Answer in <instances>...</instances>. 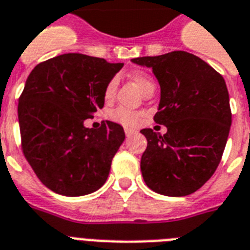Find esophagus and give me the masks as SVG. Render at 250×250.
Listing matches in <instances>:
<instances>
[{
    "label": "esophagus",
    "mask_w": 250,
    "mask_h": 250,
    "mask_svg": "<svg viewBox=\"0 0 250 250\" xmlns=\"http://www.w3.org/2000/svg\"><path fill=\"white\" fill-rule=\"evenodd\" d=\"M125 136H127V137H131L132 135H135L136 133L135 129H132V128H125Z\"/></svg>",
    "instance_id": "obj_1"
}]
</instances>
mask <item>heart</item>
I'll list each match as a JSON object with an SVG mask.
<instances>
[{
  "mask_svg": "<svg viewBox=\"0 0 250 250\" xmlns=\"http://www.w3.org/2000/svg\"><path fill=\"white\" fill-rule=\"evenodd\" d=\"M131 79L135 82L137 88L143 93L155 88L154 81L145 72H133L131 74ZM115 88H117V81L115 79H110L104 88L105 100H111L113 99L115 93ZM109 117H110L111 121L117 122L119 125H125V127H133V125H139V122L141 121V114L140 113L128 110L125 107H117V109L111 111Z\"/></svg>",
  "mask_w": 250,
  "mask_h": 250,
  "instance_id": "heart-1",
  "label": "heart"
}]
</instances>
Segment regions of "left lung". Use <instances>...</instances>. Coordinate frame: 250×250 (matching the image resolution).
Listing matches in <instances>:
<instances>
[{"label": "left lung", "mask_w": 250, "mask_h": 250, "mask_svg": "<svg viewBox=\"0 0 250 250\" xmlns=\"http://www.w3.org/2000/svg\"><path fill=\"white\" fill-rule=\"evenodd\" d=\"M132 62L153 68L160 84L154 121L167 127L164 135L141 129L147 140L140 163L144 181L162 195H190L212 177L224 154L231 125L226 82L208 62L186 51Z\"/></svg>", "instance_id": "8db88e82"}]
</instances>
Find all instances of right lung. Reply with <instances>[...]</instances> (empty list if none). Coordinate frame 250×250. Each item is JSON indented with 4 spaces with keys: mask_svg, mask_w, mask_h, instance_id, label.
Masks as SVG:
<instances>
[{
    "mask_svg": "<svg viewBox=\"0 0 250 250\" xmlns=\"http://www.w3.org/2000/svg\"><path fill=\"white\" fill-rule=\"evenodd\" d=\"M123 62L64 54L40 62L19 97L21 150L40 181L65 196L87 195L105 184L125 141L118 123L86 128L104 106V88Z\"/></svg>",
    "mask_w": 250,
    "mask_h": 250,
    "instance_id": "obj_1",
    "label": "right lung"
}]
</instances>
